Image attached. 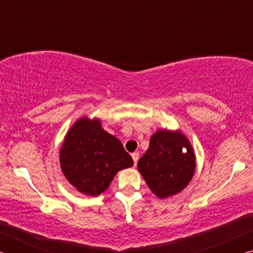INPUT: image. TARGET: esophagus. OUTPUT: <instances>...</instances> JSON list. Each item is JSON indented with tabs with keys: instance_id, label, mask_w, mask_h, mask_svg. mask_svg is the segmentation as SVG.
<instances>
[{
	"instance_id": "esophagus-1",
	"label": "esophagus",
	"mask_w": 253,
	"mask_h": 253,
	"mask_svg": "<svg viewBox=\"0 0 253 253\" xmlns=\"http://www.w3.org/2000/svg\"><path fill=\"white\" fill-rule=\"evenodd\" d=\"M131 157H132V160H134V165L136 166L137 162H138V158H139V153H137V152L132 153V154H131Z\"/></svg>"
}]
</instances>
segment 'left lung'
I'll return each mask as SVG.
<instances>
[{
    "instance_id": "1",
    "label": "left lung",
    "mask_w": 253,
    "mask_h": 253,
    "mask_svg": "<svg viewBox=\"0 0 253 253\" xmlns=\"http://www.w3.org/2000/svg\"><path fill=\"white\" fill-rule=\"evenodd\" d=\"M137 168L153 193L166 199L190 183L195 172V154L183 132L158 129Z\"/></svg>"
}]
</instances>
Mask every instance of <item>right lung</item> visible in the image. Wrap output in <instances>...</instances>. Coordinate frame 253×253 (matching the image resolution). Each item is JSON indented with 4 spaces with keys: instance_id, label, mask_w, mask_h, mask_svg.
Listing matches in <instances>:
<instances>
[{
    "instance_id": "1",
    "label": "right lung",
    "mask_w": 253,
    "mask_h": 253,
    "mask_svg": "<svg viewBox=\"0 0 253 253\" xmlns=\"http://www.w3.org/2000/svg\"><path fill=\"white\" fill-rule=\"evenodd\" d=\"M134 164L117 137L102 129L99 119L83 117L67 132L60 148L62 173L80 193L98 196L119 170Z\"/></svg>"
}]
</instances>
